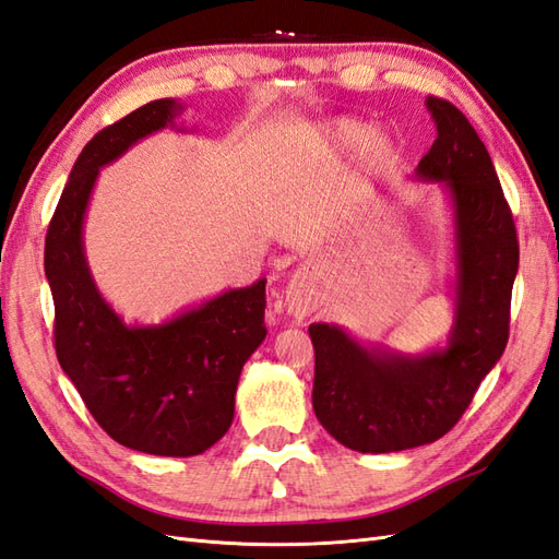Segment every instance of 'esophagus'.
Wrapping results in <instances>:
<instances>
[{"instance_id":"1","label":"esophagus","mask_w":559,"mask_h":559,"mask_svg":"<svg viewBox=\"0 0 559 559\" xmlns=\"http://www.w3.org/2000/svg\"><path fill=\"white\" fill-rule=\"evenodd\" d=\"M287 308L298 320H304L312 310H316V298H312V292L308 289V277L301 275V272L294 275L292 284L287 287Z\"/></svg>"}]
</instances>
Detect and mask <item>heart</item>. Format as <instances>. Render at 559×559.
Instances as JSON below:
<instances>
[{"label": "heart", "mask_w": 559, "mask_h": 559, "mask_svg": "<svg viewBox=\"0 0 559 559\" xmlns=\"http://www.w3.org/2000/svg\"><path fill=\"white\" fill-rule=\"evenodd\" d=\"M320 134L322 142L336 148V152H353V148L365 146L362 160L365 166L372 170L382 168L391 154L389 140L382 138V134H374V130L358 118H334L330 122H324Z\"/></svg>", "instance_id": "1"}]
</instances>
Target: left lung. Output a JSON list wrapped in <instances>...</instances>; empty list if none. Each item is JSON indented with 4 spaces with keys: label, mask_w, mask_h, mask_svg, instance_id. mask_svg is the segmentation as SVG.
<instances>
[{
    "label": "left lung",
    "mask_w": 559,
    "mask_h": 559,
    "mask_svg": "<svg viewBox=\"0 0 559 559\" xmlns=\"http://www.w3.org/2000/svg\"><path fill=\"white\" fill-rule=\"evenodd\" d=\"M437 140L415 170L453 201L455 318L445 348L401 356L365 348L342 326H308L316 348L312 407L332 437L358 453H393L441 439L467 411L510 336L520 241L493 160L465 114L427 97Z\"/></svg>",
    "instance_id": "obj_1"
}]
</instances>
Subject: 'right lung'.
Segmentation results:
<instances>
[{"instance_id":"right-lung-1","label":"right lung","mask_w":559,"mask_h":559,"mask_svg":"<svg viewBox=\"0 0 559 559\" xmlns=\"http://www.w3.org/2000/svg\"><path fill=\"white\" fill-rule=\"evenodd\" d=\"M182 106L156 99L85 144L51 215L45 272L53 348L97 425L120 445L189 457L221 441L235 417L243 362L265 338V280L229 289L156 326H128L94 284L83 221L99 168L146 134L175 128Z\"/></svg>"}]
</instances>
